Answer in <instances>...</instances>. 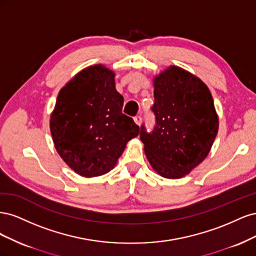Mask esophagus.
Segmentation results:
<instances>
[{"mask_svg": "<svg viewBox=\"0 0 256 256\" xmlns=\"http://www.w3.org/2000/svg\"><path fill=\"white\" fill-rule=\"evenodd\" d=\"M134 122L136 124V125H138V126L141 125V124H142V118H141L140 115H136V118H134Z\"/></svg>", "mask_w": 256, "mask_h": 256, "instance_id": "34e87169", "label": "esophagus"}]
</instances>
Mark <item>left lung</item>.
I'll use <instances>...</instances> for the list:
<instances>
[{
    "label": "left lung",
    "instance_id": "8db88e82",
    "mask_svg": "<svg viewBox=\"0 0 256 256\" xmlns=\"http://www.w3.org/2000/svg\"><path fill=\"white\" fill-rule=\"evenodd\" d=\"M152 82L156 127L147 134L142 126L140 138L154 171L176 180L188 175L208 156L219 118L207 85L184 68L170 66Z\"/></svg>",
    "mask_w": 256,
    "mask_h": 256
}]
</instances>
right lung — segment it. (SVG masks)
Instances as JSON below:
<instances>
[{
  "instance_id": "1",
  "label": "right lung",
  "mask_w": 256,
  "mask_h": 256,
  "mask_svg": "<svg viewBox=\"0 0 256 256\" xmlns=\"http://www.w3.org/2000/svg\"><path fill=\"white\" fill-rule=\"evenodd\" d=\"M115 72L102 64L82 69L56 98L50 116L52 140L60 158L83 177L110 172L131 138L140 134L122 114Z\"/></svg>"
}]
</instances>
